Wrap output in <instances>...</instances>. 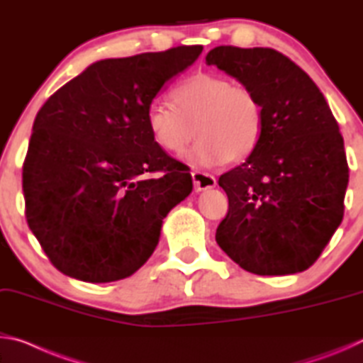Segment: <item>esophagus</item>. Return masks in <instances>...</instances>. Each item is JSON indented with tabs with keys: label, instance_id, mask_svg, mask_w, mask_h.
I'll use <instances>...</instances> for the list:
<instances>
[{
	"label": "esophagus",
	"instance_id": "1",
	"mask_svg": "<svg viewBox=\"0 0 363 363\" xmlns=\"http://www.w3.org/2000/svg\"><path fill=\"white\" fill-rule=\"evenodd\" d=\"M192 179H194L195 192H203V190L213 189L214 186H216V179H214L211 174L201 173V171H194Z\"/></svg>",
	"mask_w": 363,
	"mask_h": 363
}]
</instances>
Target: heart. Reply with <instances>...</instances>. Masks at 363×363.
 Returning <instances> with one entry per match:
<instances>
[{
  "label": "heart",
  "mask_w": 363,
  "mask_h": 363,
  "mask_svg": "<svg viewBox=\"0 0 363 363\" xmlns=\"http://www.w3.org/2000/svg\"><path fill=\"white\" fill-rule=\"evenodd\" d=\"M171 101L174 108L150 104L147 130L160 149L173 155L184 152L196 134L200 140L186 155L194 167L240 162L262 136L264 112L253 91L218 73L199 72L182 79L171 91Z\"/></svg>",
  "instance_id": "heart-1"
}]
</instances>
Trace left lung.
Segmentation results:
<instances>
[{
	"label": "left lung",
	"instance_id": "1",
	"mask_svg": "<svg viewBox=\"0 0 363 363\" xmlns=\"http://www.w3.org/2000/svg\"><path fill=\"white\" fill-rule=\"evenodd\" d=\"M206 64L253 91L264 112L256 149L219 177L229 213L216 242L248 272H303L342 220L349 168L340 126L311 77L275 49L218 46Z\"/></svg>",
	"mask_w": 363,
	"mask_h": 363
}]
</instances>
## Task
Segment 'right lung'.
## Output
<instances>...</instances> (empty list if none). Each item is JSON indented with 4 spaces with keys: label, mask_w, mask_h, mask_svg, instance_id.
I'll list each match as a JSON object with an SVG mask.
<instances>
[{
    "label": "right lung",
    "mask_w": 363,
    "mask_h": 363,
    "mask_svg": "<svg viewBox=\"0 0 363 363\" xmlns=\"http://www.w3.org/2000/svg\"><path fill=\"white\" fill-rule=\"evenodd\" d=\"M201 51L97 60L36 113L22 173L26 216L62 274L91 284L130 277L155 251L167 214L192 192L186 164L152 140L145 112Z\"/></svg>",
    "instance_id": "1"
}]
</instances>
